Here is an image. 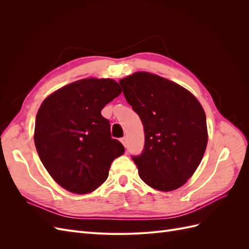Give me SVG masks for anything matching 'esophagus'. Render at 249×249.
I'll use <instances>...</instances> for the list:
<instances>
[{"label": "esophagus", "instance_id": "34e87169", "mask_svg": "<svg viewBox=\"0 0 249 249\" xmlns=\"http://www.w3.org/2000/svg\"><path fill=\"white\" fill-rule=\"evenodd\" d=\"M120 141H122V143L124 144V146L125 147V146H126V143H127V138L124 136V137H123L122 139H120Z\"/></svg>", "mask_w": 249, "mask_h": 249}]
</instances>
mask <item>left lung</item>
<instances>
[{
	"instance_id": "8db88e82",
	"label": "left lung",
	"mask_w": 249,
	"mask_h": 249,
	"mask_svg": "<svg viewBox=\"0 0 249 249\" xmlns=\"http://www.w3.org/2000/svg\"><path fill=\"white\" fill-rule=\"evenodd\" d=\"M119 84L144 129L142 153L132 156L139 177L156 190L182 187L198 167L207 147L201 105L177 83L145 71L135 72Z\"/></svg>"
}]
</instances>
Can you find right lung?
Masks as SVG:
<instances>
[{"label": "right lung", "mask_w": 249, "mask_h": 249, "mask_svg": "<svg viewBox=\"0 0 249 249\" xmlns=\"http://www.w3.org/2000/svg\"><path fill=\"white\" fill-rule=\"evenodd\" d=\"M120 93L114 80L90 78L60 88L42 102L35 119V146L51 177L67 191H94L107 179L113 160L124 153L101 114Z\"/></svg>", "instance_id": "1"}]
</instances>
